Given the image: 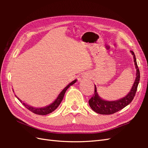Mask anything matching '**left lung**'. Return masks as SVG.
<instances>
[{
    "instance_id": "obj_1",
    "label": "left lung",
    "mask_w": 148,
    "mask_h": 148,
    "mask_svg": "<svg viewBox=\"0 0 148 148\" xmlns=\"http://www.w3.org/2000/svg\"><path fill=\"white\" fill-rule=\"evenodd\" d=\"M131 53L134 55L135 65H136L137 72L136 81H135L130 93L126 97H123L120 100H116V101H106V100L101 99L99 97L98 94L97 93V88L95 86V92H94L93 97H91V99L89 100L88 103L90 108L97 113H99L100 114H114V113L123 109L125 107L128 106L133 100L135 95H136L138 84L139 83L140 72L139 68H138L136 58L134 53L132 51H131Z\"/></svg>"
}]
</instances>
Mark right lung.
Masks as SVG:
<instances>
[{"label":"right lung","mask_w":148,"mask_h":148,"mask_svg":"<svg viewBox=\"0 0 148 148\" xmlns=\"http://www.w3.org/2000/svg\"><path fill=\"white\" fill-rule=\"evenodd\" d=\"M76 81H77L76 79H75L74 81H72V82H71L70 84H69V85H67V86H66L65 88L62 91L61 93L59 94V95L58 96L57 99H56L55 100L54 102H53L51 104L49 105L48 106L45 107V108H33V107H31V106H30L29 105L25 104V103H23L20 99H18L16 96V97L17 99L22 103V104H23L25 107V108L27 109H29V111H32V112L35 113V114H36L46 115V114H49V113L52 112L53 111H54L55 110L58 108V106L60 104V103L62 101L63 99H64V95H65V93L66 92V90H67L69 88V87H70L71 85H72V84L76 83Z\"/></svg>","instance_id":"right-lung-1"}]
</instances>
